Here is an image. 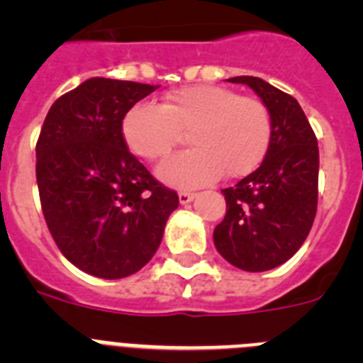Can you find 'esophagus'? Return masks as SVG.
<instances>
[{
    "instance_id": "34e87169",
    "label": "esophagus",
    "mask_w": 363,
    "mask_h": 363,
    "mask_svg": "<svg viewBox=\"0 0 363 363\" xmlns=\"http://www.w3.org/2000/svg\"><path fill=\"white\" fill-rule=\"evenodd\" d=\"M178 198H179V203L185 205V203H191V201L194 200V198H196V194H194V192L182 191V192H179V194H178Z\"/></svg>"
}]
</instances>
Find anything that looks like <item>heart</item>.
I'll return each mask as SVG.
<instances>
[{
    "label": "heart",
    "mask_w": 363,
    "mask_h": 363,
    "mask_svg": "<svg viewBox=\"0 0 363 363\" xmlns=\"http://www.w3.org/2000/svg\"><path fill=\"white\" fill-rule=\"evenodd\" d=\"M189 133L194 149L158 167L167 185L194 189L221 176L242 178L262 163L271 143V114L264 101L227 86L198 83L174 89L162 105L136 104L123 116L121 133L147 162L165 158Z\"/></svg>",
    "instance_id": "b5f03b06"
}]
</instances>
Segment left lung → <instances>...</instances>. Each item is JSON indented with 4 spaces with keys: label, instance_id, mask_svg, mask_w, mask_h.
<instances>
[{
    "label": "left lung",
    "instance_id": "left-lung-1",
    "mask_svg": "<svg viewBox=\"0 0 363 363\" xmlns=\"http://www.w3.org/2000/svg\"><path fill=\"white\" fill-rule=\"evenodd\" d=\"M243 83L271 114V143L262 165L223 189L227 213L214 229V245L234 267L262 272L285 264L306 242L318 205V142L293 96L255 76Z\"/></svg>",
    "mask_w": 363,
    "mask_h": 363
}]
</instances>
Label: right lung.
Masks as SVG:
<instances>
[{"label":"right lung","instance_id":"obj_1","mask_svg":"<svg viewBox=\"0 0 363 363\" xmlns=\"http://www.w3.org/2000/svg\"><path fill=\"white\" fill-rule=\"evenodd\" d=\"M158 86L91 78L57 98L36 143L41 211L70 264L96 278L138 272L158 251L178 194L129 152L123 116Z\"/></svg>","mask_w":363,"mask_h":363}]
</instances>
